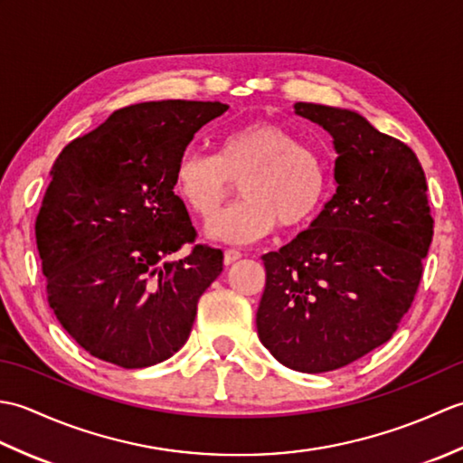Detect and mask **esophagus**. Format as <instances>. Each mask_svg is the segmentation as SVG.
I'll list each match as a JSON object with an SVG mask.
<instances>
[{"mask_svg":"<svg viewBox=\"0 0 463 463\" xmlns=\"http://www.w3.org/2000/svg\"><path fill=\"white\" fill-rule=\"evenodd\" d=\"M241 257H242V254H241L239 250H234V249H226V250H224V264H226V267H229V264L237 262Z\"/></svg>","mask_w":463,"mask_h":463,"instance_id":"1","label":"esophagus"}]
</instances>
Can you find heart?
<instances>
[{
	"instance_id": "obj_1",
	"label": "heart",
	"mask_w": 463,
	"mask_h": 463,
	"mask_svg": "<svg viewBox=\"0 0 463 463\" xmlns=\"http://www.w3.org/2000/svg\"><path fill=\"white\" fill-rule=\"evenodd\" d=\"M241 181L242 199L222 211L206 234L249 244L280 222L298 229L322 209L328 165L300 137L270 121H254L221 137L216 155L184 153L175 166V193L196 216L209 221Z\"/></svg>"
}]
</instances>
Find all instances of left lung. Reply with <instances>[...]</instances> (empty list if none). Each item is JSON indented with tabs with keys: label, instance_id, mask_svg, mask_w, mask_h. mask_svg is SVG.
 Segmentation results:
<instances>
[{
	"label": "left lung",
	"instance_id": "8db88e82",
	"mask_svg": "<svg viewBox=\"0 0 463 463\" xmlns=\"http://www.w3.org/2000/svg\"><path fill=\"white\" fill-rule=\"evenodd\" d=\"M332 137L336 193L307 231L262 257L259 338L287 368L330 372L382 346L411 307L434 221L408 145L340 107L294 103Z\"/></svg>",
	"mask_w": 463,
	"mask_h": 463
}]
</instances>
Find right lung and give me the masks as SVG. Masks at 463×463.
I'll use <instances>...</instances> for the list:
<instances>
[{"label": "right lung", "mask_w": 463, "mask_h": 463, "mask_svg": "<svg viewBox=\"0 0 463 463\" xmlns=\"http://www.w3.org/2000/svg\"><path fill=\"white\" fill-rule=\"evenodd\" d=\"M219 101H146L115 111L52 166L35 221L47 300L91 356L146 368L183 348L222 250L196 244L175 166Z\"/></svg>", "instance_id": "add662e5"}]
</instances>
